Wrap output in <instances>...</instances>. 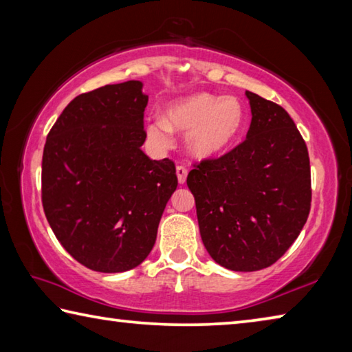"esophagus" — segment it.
Instances as JSON below:
<instances>
[{
  "mask_svg": "<svg viewBox=\"0 0 352 352\" xmlns=\"http://www.w3.org/2000/svg\"><path fill=\"white\" fill-rule=\"evenodd\" d=\"M187 166L186 165H177L176 166V175H177V181H179V184H186L187 181Z\"/></svg>",
  "mask_w": 352,
  "mask_h": 352,
  "instance_id": "34e87169",
  "label": "esophagus"
}]
</instances>
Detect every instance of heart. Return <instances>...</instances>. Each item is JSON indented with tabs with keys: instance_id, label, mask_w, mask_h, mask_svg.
Listing matches in <instances>:
<instances>
[{
	"instance_id": "b5f03b06",
	"label": "heart",
	"mask_w": 352,
	"mask_h": 352,
	"mask_svg": "<svg viewBox=\"0 0 352 352\" xmlns=\"http://www.w3.org/2000/svg\"><path fill=\"white\" fill-rule=\"evenodd\" d=\"M245 111L236 97H219L208 92L170 103L165 117H154L146 125L153 144L171 145L173 131H187L186 144L196 157L206 159L224 151L241 133Z\"/></svg>"
}]
</instances>
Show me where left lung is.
Instances as JSON below:
<instances>
[{"mask_svg":"<svg viewBox=\"0 0 352 352\" xmlns=\"http://www.w3.org/2000/svg\"><path fill=\"white\" fill-rule=\"evenodd\" d=\"M252 122L245 139L219 157L193 164L202 243L214 261L236 272L272 266L309 217L311 164L305 139L287 111L245 92Z\"/></svg>","mask_w":352,"mask_h":352,"instance_id":"1","label":"left lung"}]
</instances>
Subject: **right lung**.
<instances>
[{"label": "right lung", "mask_w": 352, "mask_h": 352, "mask_svg": "<svg viewBox=\"0 0 352 352\" xmlns=\"http://www.w3.org/2000/svg\"><path fill=\"white\" fill-rule=\"evenodd\" d=\"M148 96L138 80L77 96L47 134L41 162L43 210L74 260L104 274L145 260L177 187L171 159L140 150Z\"/></svg>", "instance_id": "right-lung-1"}]
</instances>
